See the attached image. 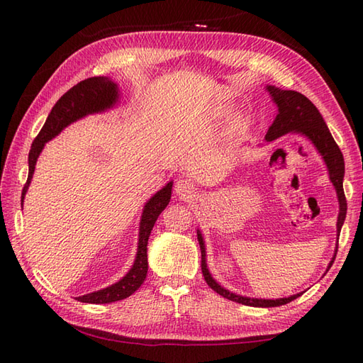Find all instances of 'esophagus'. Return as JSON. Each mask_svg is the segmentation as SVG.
Segmentation results:
<instances>
[{"instance_id":"esophagus-1","label":"esophagus","mask_w":363,"mask_h":363,"mask_svg":"<svg viewBox=\"0 0 363 363\" xmlns=\"http://www.w3.org/2000/svg\"><path fill=\"white\" fill-rule=\"evenodd\" d=\"M176 190V195L182 198V199H187L190 196H194L196 194V187L194 186V182L189 181V179H179L176 182L174 186Z\"/></svg>"}]
</instances>
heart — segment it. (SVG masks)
Instances as JSON below:
<instances>
[{"mask_svg": "<svg viewBox=\"0 0 363 363\" xmlns=\"http://www.w3.org/2000/svg\"><path fill=\"white\" fill-rule=\"evenodd\" d=\"M229 106H217L213 109V112H212V115H213V118H217V120H220V118H225L226 115L229 113ZM242 128V120L240 118H234L233 121H230V126H229V129H230V133H237L238 129Z\"/></svg>", "mask_w": 363, "mask_h": 363, "instance_id": "1", "label": "heart"}]
</instances>
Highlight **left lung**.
<instances>
[{
    "label": "left lung",
    "instance_id": "obj_1",
    "mask_svg": "<svg viewBox=\"0 0 363 363\" xmlns=\"http://www.w3.org/2000/svg\"><path fill=\"white\" fill-rule=\"evenodd\" d=\"M265 90L268 91L269 96H272L273 103L277 106L276 118L272 123V126L268 128L265 140L273 142L276 138H279L285 134L303 135L315 146V150L318 151L321 159L325 160L329 179L333 182L337 198H338V217H337V240H338V235H340V230L346 218V198L343 191V177H345L343 154L340 148L337 146L333 134L329 133V129L326 126L325 120H323L320 111L313 106V103L309 98H306L303 94H299V91L282 90L274 86H267ZM196 234H198L199 248H201V269H203L204 279L207 285H209L213 291H217L223 298L235 301L238 304L252 306V307H277V306L287 304L290 301L301 296V293H296V295H290L285 298L262 299V298H250V296L237 295V293H233L226 290L225 287H221V285L212 277L209 268H207L206 243H204L201 230L198 229ZM337 248H338V243L335 246L334 257L329 262L328 269L334 264Z\"/></svg>",
    "mask_w": 363,
    "mask_h": 363
}]
</instances>
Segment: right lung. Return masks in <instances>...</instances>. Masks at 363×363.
I'll return each instance as SVG.
<instances>
[{"label": "right lung", "instance_id": "right-lung-1", "mask_svg": "<svg viewBox=\"0 0 363 363\" xmlns=\"http://www.w3.org/2000/svg\"><path fill=\"white\" fill-rule=\"evenodd\" d=\"M118 99V84L113 82L111 78H107V76H95V78L84 79L68 90L65 95L60 96L59 101L54 104L51 109L48 118H46L43 128L40 129V133H38V135L34 138L33 145H30L28 157L29 173L28 181L21 191V207L23 199H25L26 191L29 189L30 179H33L37 159L43 151L45 143L52 140V138L62 133L67 126H70L72 123L87 117V115L101 113L112 109V107L117 106ZM172 189L173 181H169L167 186L162 187L157 194H154L143 206L140 228H138L137 254L129 272L123 276L118 282L109 285V287L87 293V295L78 296L76 299L81 301V303L89 304H109L130 296L138 287H140L143 281L146 279V273H148V254H146L148 238L154 228V223L157 221L159 215L168 206L169 199H172Z\"/></svg>", "mask_w": 363, "mask_h": 363}]
</instances>
